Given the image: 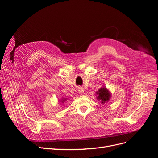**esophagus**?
Returning <instances> with one entry per match:
<instances>
[{"label": "esophagus", "instance_id": "esophagus-1", "mask_svg": "<svg viewBox=\"0 0 158 158\" xmlns=\"http://www.w3.org/2000/svg\"><path fill=\"white\" fill-rule=\"evenodd\" d=\"M78 92H79L80 94H83V93H84V89H83V88H78Z\"/></svg>", "mask_w": 158, "mask_h": 158}]
</instances>
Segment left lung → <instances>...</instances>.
Listing matches in <instances>:
<instances>
[{"label":"left lung","mask_w":158,"mask_h":158,"mask_svg":"<svg viewBox=\"0 0 158 158\" xmlns=\"http://www.w3.org/2000/svg\"><path fill=\"white\" fill-rule=\"evenodd\" d=\"M96 94L98 95V99L101 100L102 103H104L106 102H108L110 99V97H111L110 92L105 88H100L98 92H96Z\"/></svg>","instance_id":"8db88e82"}]
</instances>
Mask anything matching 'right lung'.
Returning a JSON list of instances; mask_svg holds the SVG:
<instances>
[{
	"instance_id": "add662e5",
	"label": "right lung",
	"mask_w": 158,
	"mask_h": 158,
	"mask_svg": "<svg viewBox=\"0 0 158 158\" xmlns=\"http://www.w3.org/2000/svg\"><path fill=\"white\" fill-rule=\"evenodd\" d=\"M63 101H64V100H63Z\"/></svg>"
}]
</instances>
